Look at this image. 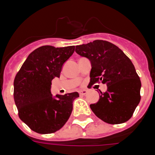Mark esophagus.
<instances>
[{
  "label": "esophagus",
  "instance_id": "esophagus-1",
  "mask_svg": "<svg viewBox=\"0 0 155 155\" xmlns=\"http://www.w3.org/2000/svg\"><path fill=\"white\" fill-rule=\"evenodd\" d=\"M87 90H81V91H79V94L80 95H85L87 94Z\"/></svg>",
  "mask_w": 155,
  "mask_h": 155
}]
</instances>
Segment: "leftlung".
Returning a JSON list of instances; mask_svg holds the SVG:
<instances>
[{"mask_svg":"<svg viewBox=\"0 0 155 155\" xmlns=\"http://www.w3.org/2000/svg\"><path fill=\"white\" fill-rule=\"evenodd\" d=\"M75 51L91 61L89 84L107 85L98 102L90 105L93 113L109 124L128 121L140 101L141 82L132 61L118 46L105 40L76 46Z\"/></svg>","mask_w":155,"mask_h":155,"instance_id":"left-lung-1","label":"left lung"}]
</instances>
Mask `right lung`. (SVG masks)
Returning <instances> with one entry per match:
<instances>
[{"label":"right lung","mask_w":155,"mask_h":155,"mask_svg":"<svg viewBox=\"0 0 155 155\" xmlns=\"http://www.w3.org/2000/svg\"><path fill=\"white\" fill-rule=\"evenodd\" d=\"M74 52V46H43L31 52L14 81V99L19 118L38 134H53L64 127L73 110L78 92L57 94L50 87L60 78L63 64Z\"/></svg>","instance_id":"right-lung-1"}]
</instances>
